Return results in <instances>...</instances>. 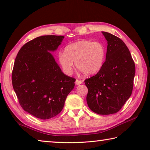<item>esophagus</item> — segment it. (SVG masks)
Listing matches in <instances>:
<instances>
[{"label":"esophagus","instance_id":"34e87169","mask_svg":"<svg viewBox=\"0 0 150 150\" xmlns=\"http://www.w3.org/2000/svg\"><path fill=\"white\" fill-rule=\"evenodd\" d=\"M83 83L82 81H81V80L76 79V81H75V85H80V84H81V83Z\"/></svg>","mask_w":150,"mask_h":150}]
</instances>
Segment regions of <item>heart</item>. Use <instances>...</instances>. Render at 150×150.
I'll return each mask as SVG.
<instances>
[{
    "label": "heart",
    "instance_id": "1",
    "mask_svg": "<svg viewBox=\"0 0 150 150\" xmlns=\"http://www.w3.org/2000/svg\"><path fill=\"white\" fill-rule=\"evenodd\" d=\"M105 57L106 47L102 43L82 40L67 45L63 53L58 54L57 61L65 74H71L75 62L79 70L91 76L101 69Z\"/></svg>",
    "mask_w": 150,
    "mask_h": 150
}]
</instances>
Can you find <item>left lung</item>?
Here are the masks:
<instances>
[{"instance_id":"8db88e82","label":"left lung","mask_w":150,"mask_h":150,"mask_svg":"<svg viewBox=\"0 0 150 150\" xmlns=\"http://www.w3.org/2000/svg\"><path fill=\"white\" fill-rule=\"evenodd\" d=\"M107 40L106 61L95 75L85 80L88 107L98 115L120 110L132 95L135 64L124 42L116 35L102 32Z\"/></svg>"}]
</instances>
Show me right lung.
<instances>
[{"label": "right lung", "mask_w": 150, "mask_h": 150, "mask_svg": "<svg viewBox=\"0 0 150 150\" xmlns=\"http://www.w3.org/2000/svg\"><path fill=\"white\" fill-rule=\"evenodd\" d=\"M63 35H42L25 44L18 53L12 82L20 106L38 118L46 120L61 112L75 79L63 73L50 52Z\"/></svg>", "instance_id": "right-lung-1"}]
</instances>
